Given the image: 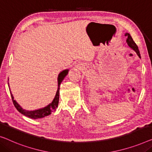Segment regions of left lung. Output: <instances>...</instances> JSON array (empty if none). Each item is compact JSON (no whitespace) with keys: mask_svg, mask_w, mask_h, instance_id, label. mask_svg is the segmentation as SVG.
Masks as SVG:
<instances>
[{"mask_svg":"<svg viewBox=\"0 0 152 152\" xmlns=\"http://www.w3.org/2000/svg\"><path fill=\"white\" fill-rule=\"evenodd\" d=\"M125 36L127 37L126 42H127V45H128L129 47L132 48V49L134 50V51L136 53V54L138 55V56L140 58V54L139 50H138V46L136 45V44L134 42V41L133 40V39H132V36H130V34H128V33H126Z\"/></svg>","mask_w":152,"mask_h":152,"instance_id":"obj_1","label":"left lung"}]
</instances>
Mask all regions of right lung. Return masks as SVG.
<instances>
[{"instance_id":"add662e5","label":"right lung","mask_w":152,"mask_h":152,"mask_svg":"<svg viewBox=\"0 0 152 152\" xmlns=\"http://www.w3.org/2000/svg\"><path fill=\"white\" fill-rule=\"evenodd\" d=\"M68 72H69V70H64L62 72H61L60 74H59L58 76V91H57L56 96H55L54 99L53 100L51 103H50L49 105H48L47 106H46L44 108H41L39 110H34V111H27L25 110H23L22 107L20 106V105L18 104V103L14 99V96H13L12 94H11L12 96V99L13 101V103H14V106L16 107V108L18 110V111L21 114H23V115L27 116L28 118H34V119H37V118H41L43 117H45L48 115L50 114V113H53V112H55L56 110V108L58 107V103H59V96H60V85L61 81L64 80V78L65 77L66 75L68 74ZM9 84V83H8Z\"/></svg>"}]
</instances>
